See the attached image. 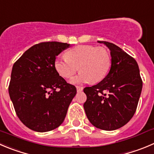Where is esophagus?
I'll return each instance as SVG.
<instances>
[{
  "instance_id": "obj_1",
  "label": "esophagus",
  "mask_w": 154,
  "mask_h": 154,
  "mask_svg": "<svg viewBox=\"0 0 154 154\" xmlns=\"http://www.w3.org/2000/svg\"><path fill=\"white\" fill-rule=\"evenodd\" d=\"M76 89H77V91L78 92H81L83 90V87H82V86H76Z\"/></svg>"
}]
</instances>
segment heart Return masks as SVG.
<instances>
[{"instance_id": "b5f03b06", "label": "heart", "mask_w": 154, "mask_h": 154, "mask_svg": "<svg viewBox=\"0 0 154 154\" xmlns=\"http://www.w3.org/2000/svg\"><path fill=\"white\" fill-rule=\"evenodd\" d=\"M66 56V57L57 58L54 61V67L65 79L72 78L79 68V74L72 79V82L75 84L101 81L110 67L109 51L102 47L78 45L69 50Z\"/></svg>"}]
</instances>
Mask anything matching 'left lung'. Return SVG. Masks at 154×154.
<instances>
[{
  "instance_id": "8db88e82",
  "label": "left lung",
  "mask_w": 154,
  "mask_h": 154,
  "mask_svg": "<svg viewBox=\"0 0 154 154\" xmlns=\"http://www.w3.org/2000/svg\"><path fill=\"white\" fill-rule=\"evenodd\" d=\"M99 42L110 50V69L100 82L85 88L84 109L94 126L112 131L128 123L135 113L143 82L132 57L114 44Z\"/></svg>"
}]
</instances>
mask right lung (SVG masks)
Returning <instances> with one entry per match:
<instances>
[{"mask_svg":"<svg viewBox=\"0 0 154 154\" xmlns=\"http://www.w3.org/2000/svg\"><path fill=\"white\" fill-rule=\"evenodd\" d=\"M67 43L41 42L31 47L13 66L9 94L20 120L30 129L45 132L59 127L76 94V88L57 72V56Z\"/></svg>","mask_w":154,"mask_h":154,"instance_id":"right-lung-1","label":"right lung"}]
</instances>
